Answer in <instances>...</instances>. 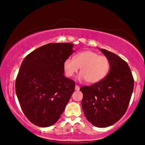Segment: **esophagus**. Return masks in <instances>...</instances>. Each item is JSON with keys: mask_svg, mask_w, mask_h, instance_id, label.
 <instances>
[{"mask_svg": "<svg viewBox=\"0 0 145 145\" xmlns=\"http://www.w3.org/2000/svg\"><path fill=\"white\" fill-rule=\"evenodd\" d=\"M75 89L76 90V91H79L80 90V86L78 85H76V86H75Z\"/></svg>", "mask_w": 145, "mask_h": 145, "instance_id": "1", "label": "esophagus"}]
</instances>
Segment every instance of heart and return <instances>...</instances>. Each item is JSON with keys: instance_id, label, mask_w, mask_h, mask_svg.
Returning <instances> with one entry per match:
<instances>
[{"instance_id": "b5f03b06", "label": "heart", "mask_w": 145, "mask_h": 145, "mask_svg": "<svg viewBox=\"0 0 145 145\" xmlns=\"http://www.w3.org/2000/svg\"><path fill=\"white\" fill-rule=\"evenodd\" d=\"M110 61L107 56L99 55L92 50H84L78 53L74 59L67 58L63 63L65 72L67 77H72L80 68V78L89 84L102 80L110 69Z\"/></svg>"}]
</instances>
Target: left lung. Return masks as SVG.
Instances as JSON below:
<instances>
[{"label": "left lung", "instance_id": "obj_1", "mask_svg": "<svg viewBox=\"0 0 145 145\" xmlns=\"http://www.w3.org/2000/svg\"><path fill=\"white\" fill-rule=\"evenodd\" d=\"M110 61V71L102 80L80 89L87 120L98 127L112 125L127 111L134 80L127 63L114 53L100 49Z\"/></svg>", "mask_w": 145, "mask_h": 145}]
</instances>
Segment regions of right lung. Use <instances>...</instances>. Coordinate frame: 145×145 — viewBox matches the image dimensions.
I'll list each match as a JSON object with an SVG mask.
<instances>
[{
    "label": "right lung",
    "mask_w": 145,
    "mask_h": 145,
    "mask_svg": "<svg viewBox=\"0 0 145 145\" xmlns=\"http://www.w3.org/2000/svg\"><path fill=\"white\" fill-rule=\"evenodd\" d=\"M71 43H50L31 52L22 63L16 80L21 108L29 120L42 127L59 119L75 90L65 77L63 63L74 50Z\"/></svg>",
    "instance_id": "1"
}]
</instances>
